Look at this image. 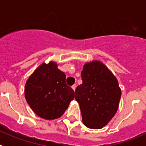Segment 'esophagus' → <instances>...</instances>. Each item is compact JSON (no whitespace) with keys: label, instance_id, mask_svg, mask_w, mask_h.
<instances>
[{"label":"esophagus","instance_id":"obj_1","mask_svg":"<svg viewBox=\"0 0 146 146\" xmlns=\"http://www.w3.org/2000/svg\"><path fill=\"white\" fill-rule=\"evenodd\" d=\"M76 87H77V86H76L75 84L74 85H73V86H72V89H73V90H74V91H75V89H76Z\"/></svg>","mask_w":146,"mask_h":146}]
</instances>
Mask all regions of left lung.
Listing matches in <instances>:
<instances>
[{
	"instance_id": "left-lung-1",
	"label": "left lung",
	"mask_w": 146,
	"mask_h": 146,
	"mask_svg": "<svg viewBox=\"0 0 146 146\" xmlns=\"http://www.w3.org/2000/svg\"><path fill=\"white\" fill-rule=\"evenodd\" d=\"M82 83L75 90L82 122L90 129H97L108 124L118 110L121 96L118 82L102 63L85 64L81 72Z\"/></svg>"
}]
</instances>
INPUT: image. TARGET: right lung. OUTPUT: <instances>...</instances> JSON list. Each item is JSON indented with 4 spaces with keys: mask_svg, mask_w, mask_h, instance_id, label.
<instances>
[{
    "mask_svg": "<svg viewBox=\"0 0 146 146\" xmlns=\"http://www.w3.org/2000/svg\"><path fill=\"white\" fill-rule=\"evenodd\" d=\"M26 101L37 115L47 120L58 118L74 98V90L66 83V74L50 62L42 64L27 80Z\"/></svg>",
    "mask_w": 146,
    "mask_h": 146,
    "instance_id": "1",
    "label": "right lung"
}]
</instances>
